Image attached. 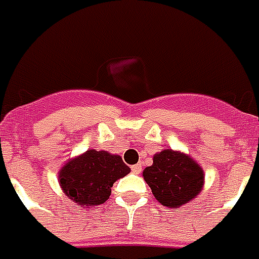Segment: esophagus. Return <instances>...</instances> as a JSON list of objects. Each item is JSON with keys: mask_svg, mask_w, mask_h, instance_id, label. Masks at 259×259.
I'll return each instance as SVG.
<instances>
[{"mask_svg": "<svg viewBox=\"0 0 259 259\" xmlns=\"http://www.w3.org/2000/svg\"><path fill=\"white\" fill-rule=\"evenodd\" d=\"M131 170H133V173L139 174L142 171V166L141 164H134V166H131Z\"/></svg>", "mask_w": 259, "mask_h": 259, "instance_id": "esophagus-1", "label": "esophagus"}]
</instances>
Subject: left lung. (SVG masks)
Wrapping results in <instances>:
<instances>
[{"label":"left lung","mask_w":259,"mask_h":259,"mask_svg":"<svg viewBox=\"0 0 259 259\" xmlns=\"http://www.w3.org/2000/svg\"><path fill=\"white\" fill-rule=\"evenodd\" d=\"M144 179L159 202L177 208L199 194L203 171L190 156L167 149L156 153L153 164L144 170Z\"/></svg>","instance_id":"8db88e82"}]
</instances>
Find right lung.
I'll use <instances>...</instances> for the list:
<instances>
[{"instance_id":"1","label":"right lung","mask_w":259,"mask_h":259,"mask_svg":"<svg viewBox=\"0 0 259 259\" xmlns=\"http://www.w3.org/2000/svg\"><path fill=\"white\" fill-rule=\"evenodd\" d=\"M131 170L120 156L89 149L62 167L60 184L68 198L80 205H100L109 199L115 180Z\"/></svg>"}]
</instances>
